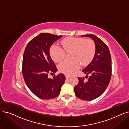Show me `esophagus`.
<instances>
[{
  "label": "esophagus",
  "mask_w": 129,
  "mask_h": 129,
  "mask_svg": "<svg viewBox=\"0 0 129 129\" xmlns=\"http://www.w3.org/2000/svg\"><path fill=\"white\" fill-rule=\"evenodd\" d=\"M65 77H66V78H70V77L71 76V75H69V74H65Z\"/></svg>",
  "instance_id": "34e87169"
}]
</instances>
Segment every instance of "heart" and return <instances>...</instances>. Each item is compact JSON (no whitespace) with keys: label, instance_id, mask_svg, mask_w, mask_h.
Wrapping results in <instances>:
<instances>
[{"label":"heart","instance_id":"b5f03b06","mask_svg":"<svg viewBox=\"0 0 129 129\" xmlns=\"http://www.w3.org/2000/svg\"><path fill=\"white\" fill-rule=\"evenodd\" d=\"M60 46L53 44L51 46L50 53L53 60L60 62L65 56V51L70 52L72 59L64 60L58 66L60 72L72 74L76 72L82 65L88 64L93 58L96 52V46L91 39H84L80 38L68 37L61 41Z\"/></svg>","mask_w":129,"mask_h":129}]
</instances>
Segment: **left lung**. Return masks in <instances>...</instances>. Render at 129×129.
<instances>
[{
  "label": "left lung",
  "mask_w": 129,
  "mask_h": 129,
  "mask_svg": "<svg viewBox=\"0 0 129 129\" xmlns=\"http://www.w3.org/2000/svg\"><path fill=\"white\" fill-rule=\"evenodd\" d=\"M91 38L96 44V49L92 60L82 71L91 76L78 77V84L74 87L76 96L84 100H92L99 97L107 89L111 77L112 67L110 53L108 46L96 36L83 35Z\"/></svg>",
  "instance_id": "8db88e82"
}]
</instances>
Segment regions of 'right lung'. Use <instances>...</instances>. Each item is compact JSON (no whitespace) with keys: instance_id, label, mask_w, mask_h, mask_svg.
<instances>
[{"instance_id":"right-lung-1","label":"right lung","mask_w":129,"mask_h":129,"mask_svg":"<svg viewBox=\"0 0 129 129\" xmlns=\"http://www.w3.org/2000/svg\"><path fill=\"white\" fill-rule=\"evenodd\" d=\"M62 37L41 33L32 39L25 49L22 66L23 77L30 90L41 99H51L58 96L65 82L66 78L63 74L54 75L52 78L48 77L49 74L57 71L51 57L50 49Z\"/></svg>"}]
</instances>
